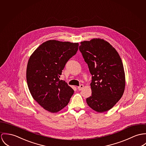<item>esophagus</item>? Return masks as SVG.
Listing matches in <instances>:
<instances>
[{"instance_id":"esophagus-1","label":"esophagus","mask_w":146,"mask_h":146,"mask_svg":"<svg viewBox=\"0 0 146 146\" xmlns=\"http://www.w3.org/2000/svg\"><path fill=\"white\" fill-rule=\"evenodd\" d=\"M83 87H84V86H83V84H80V86L78 87V90L79 91H81V90H82L83 89Z\"/></svg>"}]
</instances>
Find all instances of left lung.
<instances>
[{
  "label": "left lung",
  "mask_w": 146,
  "mask_h": 146,
  "mask_svg": "<svg viewBox=\"0 0 146 146\" xmlns=\"http://www.w3.org/2000/svg\"><path fill=\"white\" fill-rule=\"evenodd\" d=\"M79 49L92 76V95L87 98V104L98 113L107 111L124 92L125 78L122 60L115 49L103 39L82 41Z\"/></svg>",
  "instance_id": "8db88e82"
}]
</instances>
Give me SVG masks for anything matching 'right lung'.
I'll return each mask as SVG.
<instances>
[{
	"instance_id": "obj_1",
	"label": "right lung",
	"mask_w": 146,
	"mask_h": 146,
	"mask_svg": "<svg viewBox=\"0 0 146 146\" xmlns=\"http://www.w3.org/2000/svg\"><path fill=\"white\" fill-rule=\"evenodd\" d=\"M78 46V43L49 40L40 45L29 58L26 70L29 89L33 99L50 113L65 108L74 93L59 78Z\"/></svg>"
}]
</instances>
